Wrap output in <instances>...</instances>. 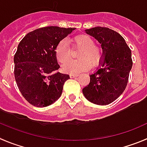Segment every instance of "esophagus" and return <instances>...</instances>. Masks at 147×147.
<instances>
[{
    "label": "esophagus",
    "mask_w": 147,
    "mask_h": 147,
    "mask_svg": "<svg viewBox=\"0 0 147 147\" xmlns=\"http://www.w3.org/2000/svg\"><path fill=\"white\" fill-rule=\"evenodd\" d=\"M70 76H71V78H76L78 76V74H70Z\"/></svg>",
    "instance_id": "34e87169"
}]
</instances>
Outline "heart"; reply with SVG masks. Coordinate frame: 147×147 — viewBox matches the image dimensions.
I'll return each mask as SVG.
<instances>
[{"label": "heart", "mask_w": 147, "mask_h": 147, "mask_svg": "<svg viewBox=\"0 0 147 147\" xmlns=\"http://www.w3.org/2000/svg\"><path fill=\"white\" fill-rule=\"evenodd\" d=\"M74 40L77 46L82 48L79 55V58L81 59L66 61L71 58V49L65 40H61L55 48L57 60L61 64L65 62L63 65V69L65 71L71 74H79L88 71L91 64L92 66H95L100 62L102 50L100 47L94 45V39L91 36L85 34L76 35Z\"/></svg>", "instance_id": "1"}]
</instances>
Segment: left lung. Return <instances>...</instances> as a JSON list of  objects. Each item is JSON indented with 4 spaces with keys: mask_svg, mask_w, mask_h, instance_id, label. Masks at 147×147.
<instances>
[{
    "mask_svg": "<svg viewBox=\"0 0 147 147\" xmlns=\"http://www.w3.org/2000/svg\"><path fill=\"white\" fill-rule=\"evenodd\" d=\"M101 44L100 66L90 74V82L82 88L85 98L98 105H107L122 94L132 67L131 52L125 39L108 28L95 27L85 30Z\"/></svg>",
    "mask_w": 147,
    "mask_h": 147,
    "instance_id": "1",
    "label": "left lung"
}]
</instances>
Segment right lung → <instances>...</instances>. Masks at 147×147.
<instances>
[{
    "label": "right lung",
    "mask_w": 147,
    "mask_h": 147,
    "mask_svg": "<svg viewBox=\"0 0 147 147\" xmlns=\"http://www.w3.org/2000/svg\"><path fill=\"white\" fill-rule=\"evenodd\" d=\"M75 29L41 28L27 34L18 45L14 55L15 80L22 96L33 106H49L61 95L70 76L58 71L55 48Z\"/></svg>",
    "instance_id": "1"
}]
</instances>
